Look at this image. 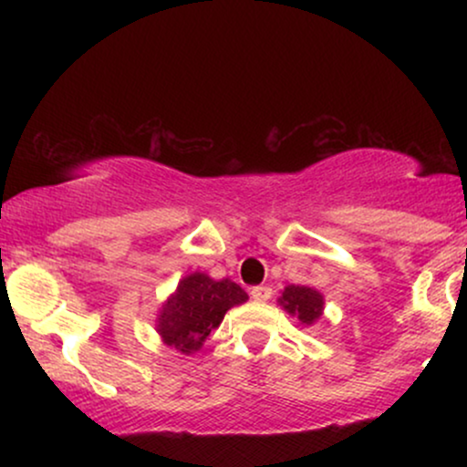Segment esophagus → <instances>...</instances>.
Wrapping results in <instances>:
<instances>
[{"label": "esophagus", "mask_w": 467, "mask_h": 467, "mask_svg": "<svg viewBox=\"0 0 467 467\" xmlns=\"http://www.w3.org/2000/svg\"><path fill=\"white\" fill-rule=\"evenodd\" d=\"M250 296H252V298H254V301H256V303H265V301H270V298H272V287H267V285H259V287H252Z\"/></svg>", "instance_id": "obj_1"}]
</instances>
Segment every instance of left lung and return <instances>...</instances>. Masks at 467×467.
Returning <instances> with one entry per match:
<instances>
[{
    "label": "left lung",
    "mask_w": 467,
    "mask_h": 467,
    "mask_svg": "<svg viewBox=\"0 0 467 467\" xmlns=\"http://www.w3.org/2000/svg\"><path fill=\"white\" fill-rule=\"evenodd\" d=\"M278 305L289 316H296L298 323L312 327L318 323L325 309V296L316 287L307 285H287L278 296Z\"/></svg>",
    "instance_id": "left-lung-1"
}]
</instances>
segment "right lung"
<instances>
[{"label":"right lung","instance_id":"add662e5","mask_svg":"<svg viewBox=\"0 0 467 467\" xmlns=\"http://www.w3.org/2000/svg\"><path fill=\"white\" fill-rule=\"evenodd\" d=\"M248 301V294L230 278L215 281L206 272H191L160 305L155 331L166 347L191 356L222 325L228 309Z\"/></svg>","mask_w":467,"mask_h":467}]
</instances>
